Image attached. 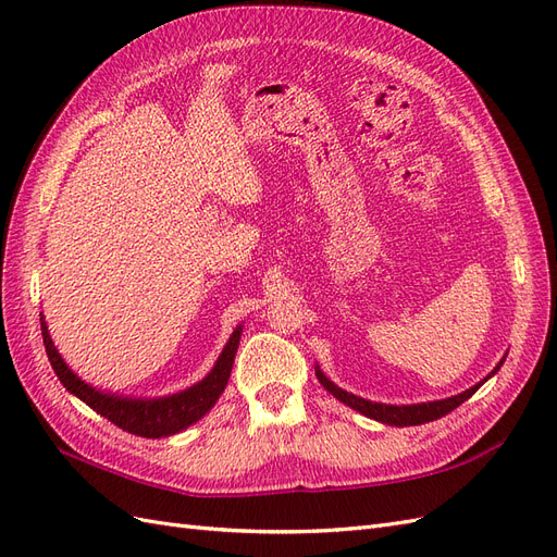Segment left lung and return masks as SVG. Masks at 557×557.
Returning <instances> with one entry per match:
<instances>
[{
  "instance_id": "8db88e82",
  "label": "left lung",
  "mask_w": 557,
  "mask_h": 557,
  "mask_svg": "<svg viewBox=\"0 0 557 557\" xmlns=\"http://www.w3.org/2000/svg\"><path fill=\"white\" fill-rule=\"evenodd\" d=\"M504 362V360H502ZM502 362L493 369L491 374H487L483 381H479L476 385H471L469 391L460 393V395H453L448 399H436V401H423V404H401V407H395V404H379V401H369V399H362L358 395L352 393H346L342 391L339 385H334L323 372H320V367H315V376L320 381V385L325 387L327 393H332L336 399L344 401L346 407L360 411L362 416L367 418H374L379 420V423H385V425H395V428H409V425H423V423H430V420H436L442 418L446 413H450L453 409H458L462 401H467L471 395H474L479 387L497 374V369L502 367Z\"/></svg>"
}]
</instances>
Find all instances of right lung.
I'll return each instance as SVG.
<instances>
[{"instance_id":"right-lung-1","label":"right lung","mask_w":557,"mask_h":557,"mask_svg":"<svg viewBox=\"0 0 557 557\" xmlns=\"http://www.w3.org/2000/svg\"><path fill=\"white\" fill-rule=\"evenodd\" d=\"M41 334H44L46 352H48V362L53 364L55 374L66 391L76 395L81 401H86L92 411L109 418L113 425L123 428L125 432L146 436V440H160V436L183 432L185 428L197 423L199 418H205L211 411L218 397L223 395L232 372V364H234V356H237V348H239L242 325L232 332L230 342L225 344L223 352L218 356L213 369L205 379L190 387H185V391L176 395L156 397V399L123 397V395L97 391V387L81 381L72 369L66 367L53 339H50L44 315H41Z\"/></svg>"}]
</instances>
